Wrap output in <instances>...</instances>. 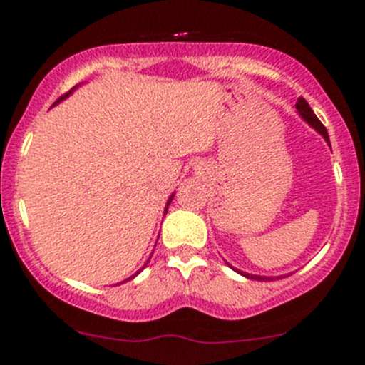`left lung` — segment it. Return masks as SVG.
I'll use <instances>...</instances> for the list:
<instances>
[{
	"instance_id": "1",
	"label": "left lung",
	"mask_w": 365,
	"mask_h": 365,
	"mask_svg": "<svg viewBox=\"0 0 365 365\" xmlns=\"http://www.w3.org/2000/svg\"><path fill=\"white\" fill-rule=\"evenodd\" d=\"M295 108H297L298 114H300L302 120H304L305 123L311 125V127L314 128V130L318 132V134H322V135H323V139H325V141L329 143V145H330L329 132H327V128L323 127L322 121H319L318 118H316V114L312 113V109L309 108V104H307V102H305V98H302V97L298 98ZM227 264H230V263H227ZM230 267H231V264H230ZM231 268H233V270H237L238 274L244 275V277H247V279H256V281H267V279H274V277H261V275H252V274H247V272H242V270H238V268H235V267H231ZM281 277H282V275H281ZM281 277H277V279H281Z\"/></svg>"
}]
</instances>
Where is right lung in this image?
Here are the masks:
<instances>
[{"instance_id":"right-lung-1","label":"right lung","mask_w":365,"mask_h":365,"mask_svg":"<svg viewBox=\"0 0 365 365\" xmlns=\"http://www.w3.org/2000/svg\"><path fill=\"white\" fill-rule=\"evenodd\" d=\"M76 88H77V86H73V88H72V90H70L67 95H63V97H61V98H58V101H56V102H54V104H53V106H56V104H58V102H61V101H63V98H67V97H68V95H70V93H72V91H73V90H76ZM173 197H175V194H171V196H169V200H168V205H165V208H164V215H165V213H168V206H169V205H171ZM148 261H150V259H148ZM148 261H146V263H145V267H146V264H148ZM145 267H143V268H145ZM143 268H141V270H143ZM141 270H139V272H141ZM139 272H135V274H134V275H130V277H128V279H125V281H123V282H127V281H130V279H134V277H135V275H138V274H139Z\"/></svg>"}]
</instances>
